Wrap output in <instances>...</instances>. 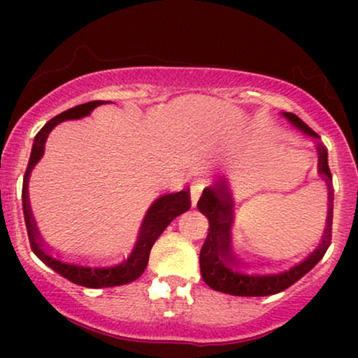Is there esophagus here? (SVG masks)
Wrapping results in <instances>:
<instances>
[{"mask_svg":"<svg viewBox=\"0 0 358 358\" xmlns=\"http://www.w3.org/2000/svg\"><path fill=\"white\" fill-rule=\"evenodd\" d=\"M203 185L202 183H193L190 187V199H192V205L195 207L196 202H199L200 195H202Z\"/></svg>","mask_w":358,"mask_h":358,"instance_id":"esophagus-1","label":"esophagus"}]
</instances>
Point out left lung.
<instances>
[{"mask_svg":"<svg viewBox=\"0 0 358 358\" xmlns=\"http://www.w3.org/2000/svg\"><path fill=\"white\" fill-rule=\"evenodd\" d=\"M287 121L308 136L318 139L320 136L296 114L282 113ZM318 173L327 180L330 190L331 171L328 166L327 148L318 143ZM331 196V195H330ZM227 185L215 180L205 188L200 196L199 210L208 219V236L200 250V271L203 281L212 289L234 296H269L285 291L286 287L299 281L306 273L322 261L327 249L331 244V217L334 208H328L327 227H324L320 244L306 254L296 264L285 269H259L248 264L237 256L232 248L234 205ZM334 207V205H331Z\"/></svg>","mask_w":358,"mask_h":358,"instance_id":"8db88e82","label":"left lung"}]
</instances>
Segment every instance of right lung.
Segmentation results:
<instances>
[{
	"instance_id": "obj_1",
	"label": "right lung",
	"mask_w": 358,
	"mask_h": 358,
	"mask_svg": "<svg viewBox=\"0 0 358 358\" xmlns=\"http://www.w3.org/2000/svg\"><path fill=\"white\" fill-rule=\"evenodd\" d=\"M108 102V101H106ZM104 104V101H92L85 102V104L76 106V108L64 110L59 116L52 117L50 121L45 124L38 134L35 136L34 148H31L30 162H28L27 171H24V185H23V213H24V224H27L28 239H30L31 250L36 254V257L52 268L60 276L69 279L71 282H76L79 286L85 287H113L127 285L133 282L145 273L148 266V259H150V252L153 244L162 236L163 231L170 225V222L175 217L182 215L192 207L190 200V190L185 188L182 192L176 193H166V195L158 196L153 205L148 208L145 219H143L141 229H139V236L136 244H134L133 250L124 259L114 264H90V262L84 261H67V259H60L59 256L53 254L43 245L42 239H40L38 231H36V224L31 217L30 205L24 202L28 193L24 195V190L28 188V180H30V173L34 166L40 162L43 156L45 141L50 131L60 122L67 121V119H80L84 116H89L90 110H94L97 106Z\"/></svg>"
}]
</instances>
